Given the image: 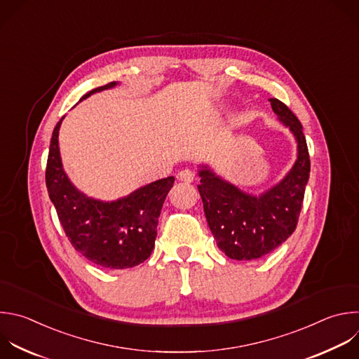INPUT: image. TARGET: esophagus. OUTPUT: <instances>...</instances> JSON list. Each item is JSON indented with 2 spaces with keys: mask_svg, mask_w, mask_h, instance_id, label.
<instances>
[{
  "mask_svg": "<svg viewBox=\"0 0 359 359\" xmlns=\"http://www.w3.org/2000/svg\"><path fill=\"white\" fill-rule=\"evenodd\" d=\"M177 179L184 182V183H191L193 179H194V173L191 170H189V169H184V170H180L177 173Z\"/></svg>",
  "mask_w": 359,
  "mask_h": 359,
  "instance_id": "1",
  "label": "esophagus"
}]
</instances>
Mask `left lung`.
I'll return each mask as SVG.
<instances>
[{
  "instance_id": "left-lung-1",
  "label": "left lung",
  "mask_w": 359,
  "mask_h": 359,
  "mask_svg": "<svg viewBox=\"0 0 359 359\" xmlns=\"http://www.w3.org/2000/svg\"><path fill=\"white\" fill-rule=\"evenodd\" d=\"M269 101L297 144L296 162L278 184L254 196L224 180L207 165L198 169L197 187L211 233L218 248L236 261L262 258L293 233L310 176V156L300 121L278 98Z\"/></svg>"
}]
</instances>
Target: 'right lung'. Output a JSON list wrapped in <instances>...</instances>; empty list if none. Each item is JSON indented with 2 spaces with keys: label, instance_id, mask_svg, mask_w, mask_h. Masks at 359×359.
<instances>
[{
  "label": "right lung",
  "instance_id": "right-lung-1",
  "mask_svg": "<svg viewBox=\"0 0 359 359\" xmlns=\"http://www.w3.org/2000/svg\"><path fill=\"white\" fill-rule=\"evenodd\" d=\"M116 84L112 81L97 87L81 100ZM63 118L56 124L50 140L46 187L70 244L101 268L128 269L142 264L154 251L158 218L175 177L159 179L112 201L86 196L70 182L62 165L59 130Z\"/></svg>",
  "mask_w": 359,
  "mask_h": 359
}]
</instances>
